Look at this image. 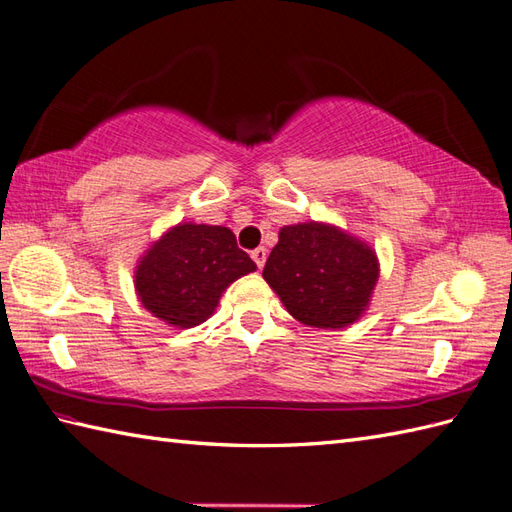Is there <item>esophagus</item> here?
Here are the masks:
<instances>
[{
    "label": "esophagus",
    "instance_id": "esophagus-1",
    "mask_svg": "<svg viewBox=\"0 0 512 512\" xmlns=\"http://www.w3.org/2000/svg\"><path fill=\"white\" fill-rule=\"evenodd\" d=\"M250 257H253V262L257 264V268H264V264H266V248L264 246L255 248L253 253H250Z\"/></svg>",
    "mask_w": 512,
    "mask_h": 512
}]
</instances>
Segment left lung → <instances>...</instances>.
Returning a JSON list of instances; mask_svg holds the SVG:
<instances>
[{
    "label": "left lung",
    "mask_w": 512,
    "mask_h": 512,
    "mask_svg": "<svg viewBox=\"0 0 512 512\" xmlns=\"http://www.w3.org/2000/svg\"><path fill=\"white\" fill-rule=\"evenodd\" d=\"M264 279L297 321L339 330L369 306L378 259L365 242L332 224H292L279 231Z\"/></svg>",
    "instance_id": "left-lung-1"
}]
</instances>
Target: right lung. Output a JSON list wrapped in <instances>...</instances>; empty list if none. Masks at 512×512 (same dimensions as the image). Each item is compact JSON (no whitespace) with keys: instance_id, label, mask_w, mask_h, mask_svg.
I'll return each mask as SVG.
<instances>
[{"instance_id":"right-lung-1","label":"right lung","mask_w":512,"mask_h":512,"mask_svg":"<svg viewBox=\"0 0 512 512\" xmlns=\"http://www.w3.org/2000/svg\"><path fill=\"white\" fill-rule=\"evenodd\" d=\"M253 270L231 228L182 222L140 257L134 286L156 319L184 330L209 319L222 292Z\"/></svg>"}]
</instances>
